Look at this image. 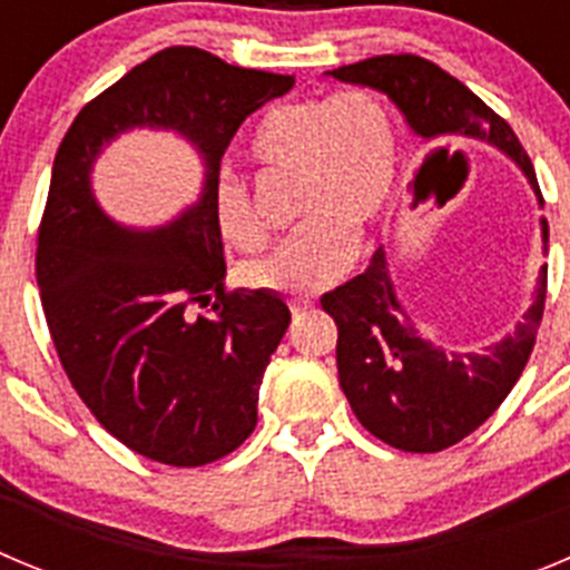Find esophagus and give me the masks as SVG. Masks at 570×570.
Returning a JSON list of instances; mask_svg holds the SVG:
<instances>
[{
	"instance_id": "1",
	"label": "esophagus",
	"mask_w": 570,
	"mask_h": 570,
	"mask_svg": "<svg viewBox=\"0 0 570 570\" xmlns=\"http://www.w3.org/2000/svg\"><path fill=\"white\" fill-rule=\"evenodd\" d=\"M289 309H292V315L301 317L304 312L312 309V301H295V304H289Z\"/></svg>"
}]
</instances>
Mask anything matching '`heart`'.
<instances>
[{
  "label": "heart",
  "mask_w": 570,
  "mask_h": 570,
  "mask_svg": "<svg viewBox=\"0 0 570 570\" xmlns=\"http://www.w3.org/2000/svg\"><path fill=\"white\" fill-rule=\"evenodd\" d=\"M253 156L275 170L301 173V222L284 244L244 266V281L278 295H312L335 284L355 258L357 235L386 209L397 181L400 138L383 99L348 87L335 96L273 107L255 130ZM215 224L238 249H261L247 184L224 176L213 189Z\"/></svg>",
  "instance_id": "heart-1"
}]
</instances>
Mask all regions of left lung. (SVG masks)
<instances>
[{
  "label": "left lung",
  "mask_w": 570,
  "mask_h": 570,
  "mask_svg": "<svg viewBox=\"0 0 570 570\" xmlns=\"http://www.w3.org/2000/svg\"><path fill=\"white\" fill-rule=\"evenodd\" d=\"M326 76L386 94L412 130L429 145H440V153L474 141L497 147L525 173L542 204L534 164L509 121L434 61L412 53L372 56ZM540 224L546 244V218ZM546 286L548 266H542L534 304L511 335L483 352H445L417 330L397 301L389 258L383 247L377 249L366 273L321 297L323 312L337 323L341 389L363 429L414 454L443 451L469 438L520 381L546 309Z\"/></svg>",
  "instance_id": "obj_1"
}]
</instances>
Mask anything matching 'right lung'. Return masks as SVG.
<instances>
[{"instance_id": "1", "label": "right lung", "mask_w": 570, "mask_h": 570, "mask_svg": "<svg viewBox=\"0 0 570 570\" xmlns=\"http://www.w3.org/2000/svg\"><path fill=\"white\" fill-rule=\"evenodd\" d=\"M292 85L295 76L235 68L207 50H158L81 107L53 158L36 244L50 337L94 417L156 463L222 460L258 423L289 306L266 289H224L213 189L244 119ZM136 126L178 131L205 161L203 198L156 230L112 223L89 181L104 145Z\"/></svg>"}]
</instances>
